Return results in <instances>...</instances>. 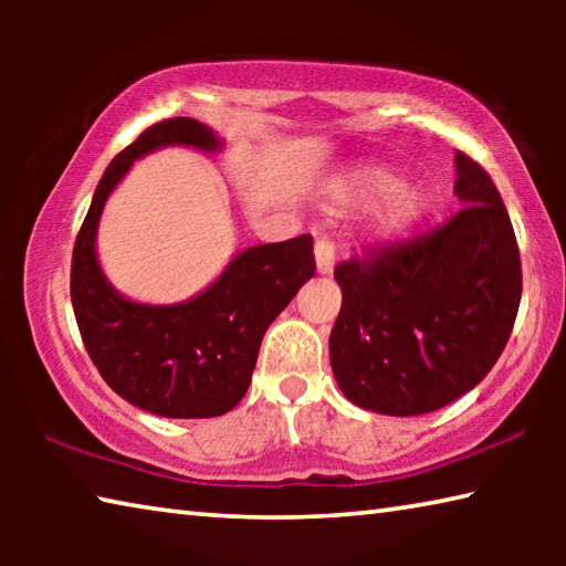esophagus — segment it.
<instances>
[{"mask_svg":"<svg viewBox=\"0 0 566 566\" xmlns=\"http://www.w3.org/2000/svg\"><path fill=\"white\" fill-rule=\"evenodd\" d=\"M314 260H317V272L319 274H329L334 270V242L327 237L317 239L314 244Z\"/></svg>","mask_w":566,"mask_h":566,"instance_id":"1","label":"esophagus"}]
</instances>
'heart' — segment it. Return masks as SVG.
Listing matches in <instances>:
<instances>
[{
    "label": "heart",
    "instance_id": "b5f03b06",
    "mask_svg": "<svg viewBox=\"0 0 566 566\" xmlns=\"http://www.w3.org/2000/svg\"><path fill=\"white\" fill-rule=\"evenodd\" d=\"M334 191L352 205L377 209V229L381 234H405L421 222L429 209L427 189L405 185L397 169L385 165H367L337 181Z\"/></svg>",
    "mask_w": 566,
    "mask_h": 566
}]
</instances>
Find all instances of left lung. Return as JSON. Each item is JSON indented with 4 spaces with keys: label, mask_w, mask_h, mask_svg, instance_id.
I'll use <instances>...</instances> for the list:
<instances>
[{
    "label": "left lung",
    "mask_w": 566,
    "mask_h": 566,
    "mask_svg": "<svg viewBox=\"0 0 566 566\" xmlns=\"http://www.w3.org/2000/svg\"><path fill=\"white\" fill-rule=\"evenodd\" d=\"M454 167L457 214L334 270V379L352 405L377 415H427L467 395L514 327L522 262L510 214L474 159L457 151Z\"/></svg>",
    "instance_id": "8db88e82"
}]
</instances>
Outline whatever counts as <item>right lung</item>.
Instances as JSON below:
<instances>
[{
  "label": "right lung",
  "mask_w": 566,
  "mask_h": 566,
  "mask_svg": "<svg viewBox=\"0 0 566 566\" xmlns=\"http://www.w3.org/2000/svg\"><path fill=\"white\" fill-rule=\"evenodd\" d=\"M177 145L219 151L222 139L197 119H165L104 169L74 242L72 306L94 367L122 399L159 417L207 419L247 395L264 332L314 276V254L312 237L302 234L244 249L187 302L142 304L119 294L97 260L102 209L134 159Z\"/></svg>",
  "instance_id": "right-lung-1"
}]
</instances>
